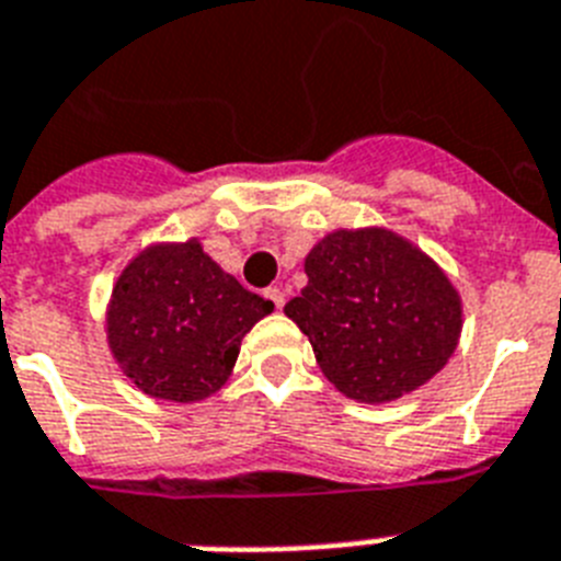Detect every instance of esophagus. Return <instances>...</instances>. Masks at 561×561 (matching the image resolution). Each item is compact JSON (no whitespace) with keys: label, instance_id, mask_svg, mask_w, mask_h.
I'll return each mask as SVG.
<instances>
[{"label":"esophagus","instance_id":"esophagus-1","mask_svg":"<svg viewBox=\"0 0 561 561\" xmlns=\"http://www.w3.org/2000/svg\"><path fill=\"white\" fill-rule=\"evenodd\" d=\"M265 296H267V299H271V302L276 305V308H279V311H282V305H285V294H282L279 288H267V290H265Z\"/></svg>","mask_w":561,"mask_h":561}]
</instances>
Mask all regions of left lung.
I'll return each instance as SVG.
<instances>
[{
    "instance_id": "8db88e82",
    "label": "left lung",
    "mask_w": 561,
    "mask_h": 561,
    "mask_svg": "<svg viewBox=\"0 0 561 561\" xmlns=\"http://www.w3.org/2000/svg\"><path fill=\"white\" fill-rule=\"evenodd\" d=\"M305 273L308 285L285 317L345 398L400 400L458 348L461 294L430 253L389 227H336L305 256Z\"/></svg>"
}]
</instances>
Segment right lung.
<instances>
[{
    "instance_id": "obj_1",
    "label": "right lung",
    "mask_w": 561,
    "mask_h": 561,
    "mask_svg": "<svg viewBox=\"0 0 561 561\" xmlns=\"http://www.w3.org/2000/svg\"><path fill=\"white\" fill-rule=\"evenodd\" d=\"M273 302L207 256L198 239L152 241L126 262L106 305V343L144 394L198 403L233 375L241 340Z\"/></svg>"
}]
</instances>
